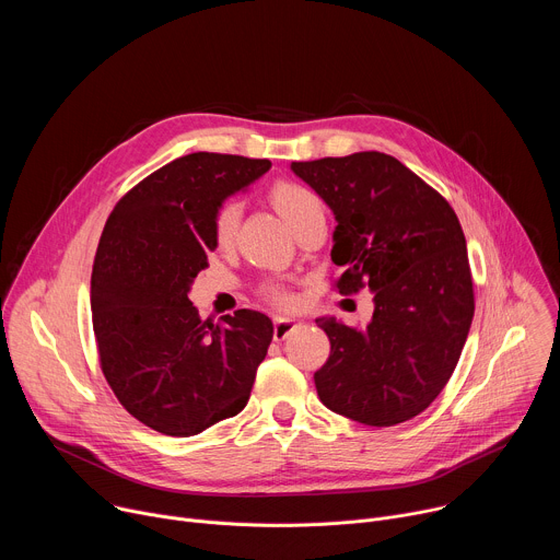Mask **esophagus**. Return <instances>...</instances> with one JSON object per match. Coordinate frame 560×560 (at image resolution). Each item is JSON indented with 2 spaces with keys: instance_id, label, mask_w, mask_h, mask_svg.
<instances>
[{
  "instance_id": "1",
  "label": "esophagus",
  "mask_w": 560,
  "mask_h": 560,
  "mask_svg": "<svg viewBox=\"0 0 560 560\" xmlns=\"http://www.w3.org/2000/svg\"><path fill=\"white\" fill-rule=\"evenodd\" d=\"M294 328H299V322L292 316H277L275 318V341H283Z\"/></svg>"
}]
</instances>
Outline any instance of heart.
I'll return each instance as SVG.
<instances>
[{
	"instance_id": "obj_1",
	"label": "heart",
	"mask_w": 560,
	"mask_h": 560,
	"mask_svg": "<svg viewBox=\"0 0 560 560\" xmlns=\"http://www.w3.org/2000/svg\"><path fill=\"white\" fill-rule=\"evenodd\" d=\"M270 199L283 221L294 230L299 223L314 214H324V201L312 188L296 184V182H277L270 188ZM238 219H242V203L228 199L221 203L214 217V242L217 246L225 248L232 244ZM264 296L275 305H288L292 301L290 292L281 283H268L264 288Z\"/></svg>"
}]
</instances>
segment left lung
Here are the masks:
<instances>
[{"label": "left lung", "mask_w": 560, "mask_h": 560, "mask_svg": "<svg viewBox=\"0 0 560 560\" xmlns=\"http://www.w3.org/2000/svg\"><path fill=\"white\" fill-rule=\"evenodd\" d=\"M335 212L341 294L368 288L365 328L316 318L330 357L314 372L326 408L389 428L421 415L450 381L474 316L465 234L452 206L385 152L292 162Z\"/></svg>", "instance_id": "1"}]
</instances>
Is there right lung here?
I'll use <instances>...</instances> for the list:
<instances>
[{
  "instance_id": "1",
  "label": "right lung",
  "mask_w": 560,
  "mask_h": 560,
  "mask_svg": "<svg viewBox=\"0 0 560 560\" xmlns=\"http://www.w3.org/2000/svg\"><path fill=\"white\" fill-rule=\"evenodd\" d=\"M270 166L179 156L126 192L104 225L91 279L100 363L119 404L154 432L195 436L248 404L272 322L255 310L203 322L188 292L217 248V210Z\"/></svg>"
}]
</instances>
